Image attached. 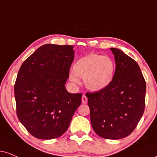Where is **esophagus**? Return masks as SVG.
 <instances>
[{"label": "esophagus", "instance_id": "esophagus-1", "mask_svg": "<svg viewBox=\"0 0 157 157\" xmlns=\"http://www.w3.org/2000/svg\"><path fill=\"white\" fill-rule=\"evenodd\" d=\"M87 101H88V99H87V97H86V96L83 95L82 97V103L86 104Z\"/></svg>", "mask_w": 157, "mask_h": 157}]
</instances>
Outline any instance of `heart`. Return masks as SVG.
I'll list each match as a JSON object with an SVG mask.
<instances>
[{
	"instance_id": "1",
	"label": "heart",
	"mask_w": 157,
	"mask_h": 157,
	"mask_svg": "<svg viewBox=\"0 0 157 157\" xmlns=\"http://www.w3.org/2000/svg\"><path fill=\"white\" fill-rule=\"evenodd\" d=\"M114 61L108 56L90 53L81 58L74 65V71L69 74V79L74 83L80 82L78 77L84 80L88 89L98 91L107 88L114 77Z\"/></svg>"
}]
</instances>
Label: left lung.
<instances>
[{"label": "left lung", "instance_id": "obj_1", "mask_svg": "<svg viewBox=\"0 0 157 157\" xmlns=\"http://www.w3.org/2000/svg\"><path fill=\"white\" fill-rule=\"evenodd\" d=\"M116 60L111 83L95 92H87L90 123L105 139L118 140L135 130L145 109L146 84L138 64L121 50L110 48Z\"/></svg>", "mask_w": 157, "mask_h": 157}]
</instances>
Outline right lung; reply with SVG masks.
Returning a JSON list of instances; mask_svg holds the SVG:
<instances>
[{
	"label": "right lung",
	"mask_w": 157,
	"mask_h": 157,
	"mask_svg": "<svg viewBox=\"0 0 157 157\" xmlns=\"http://www.w3.org/2000/svg\"><path fill=\"white\" fill-rule=\"evenodd\" d=\"M71 45L47 44L22 63L14 85L17 116L38 139L57 138L67 131L82 94H70L65 83L75 52Z\"/></svg>",
	"instance_id": "add662e5"
}]
</instances>
